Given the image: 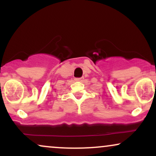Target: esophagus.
I'll list each match as a JSON object with an SVG mask.
<instances>
[{
	"instance_id": "obj_1",
	"label": "esophagus",
	"mask_w": 156,
	"mask_h": 156,
	"mask_svg": "<svg viewBox=\"0 0 156 156\" xmlns=\"http://www.w3.org/2000/svg\"><path fill=\"white\" fill-rule=\"evenodd\" d=\"M75 80H76V81H83L84 78L83 77H81V78H76Z\"/></svg>"
}]
</instances>
